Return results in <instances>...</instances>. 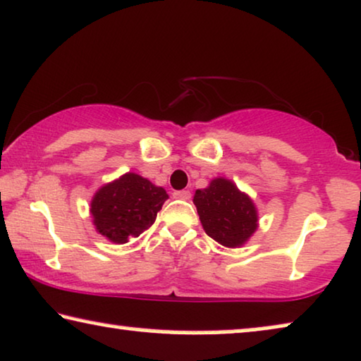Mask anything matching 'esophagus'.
I'll return each mask as SVG.
<instances>
[{
	"label": "esophagus",
	"instance_id": "obj_1",
	"mask_svg": "<svg viewBox=\"0 0 361 361\" xmlns=\"http://www.w3.org/2000/svg\"><path fill=\"white\" fill-rule=\"evenodd\" d=\"M172 195H174V199H180V200H189L190 199V192L189 190H176Z\"/></svg>",
	"mask_w": 361,
	"mask_h": 361
}]
</instances>
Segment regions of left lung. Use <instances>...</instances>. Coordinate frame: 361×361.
<instances>
[{
	"label": "left lung",
	"mask_w": 361,
	"mask_h": 361,
	"mask_svg": "<svg viewBox=\"0 0 361 361\" xmlns=\"http://www.w3.org/2000/svg\"><path fill=\"white\" fill-rule=\"evenodd\" d=\"M194 204L205 233L226 248H240L258 228L253 200L225 177L195 190Z\"/></svg>",
	"instance_id": "left-lung-1"
}]
</instances>
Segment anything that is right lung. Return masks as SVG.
<instances>
[{
  "mask_svg": "<svg viewBox=\"0 0 361 361\" xmlns=\"http://www.w3.org/2000/svg\"><path fill=\"white\" fill-rule=\"evenodd\" d=\"M169 199L162 187L126 172L93 195L90 212L95 230L116 245L128 243L154 224L157 212Z\"/></svg>",
  "mask_w": 361,
  "mask_h": 361,
  "instance_id": "right-lung-1",
  "label": "right lung"
}]
</instances>
